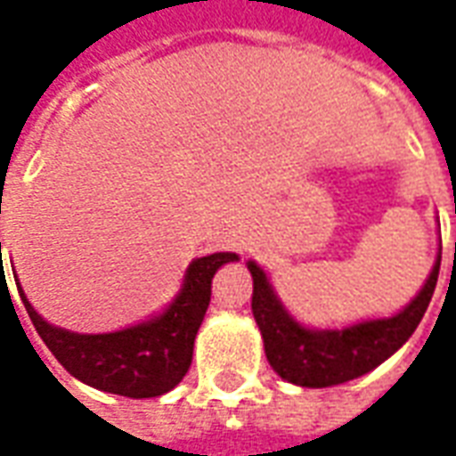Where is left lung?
<instances>
[{"label": "left lung", "mask_w": 456, "mask_h": 456, "mask_svg": "<svg viewBox=\"0 0 456 456\" xmlns=\"http://www.w3.org/2000/svg\"><path fill=\"white\" fill-rule=\"evenodd\" d=\"M440 261L442 247L425 286L401 313L325 330L297 322L273 290L266 271L256 261H248L247 266L254 278L251 313L264 337L268 363L283 381L303 388L339 386L373 371L398 352L420 325L437 286Z\"/></svg>", "instance_id": "obj_1"}]
</instances>
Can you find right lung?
Returning <instances> with one entry per match:
<instances>
[{"instance_id": "right-lung-1", "label": "right lung", "mask_w": 456, "mask_h": 456, "mask_svg": "<svg viewBox=\"0 0 456 456\" xmlns=\"http://www.w3.org/2000/svg\"><path fill=\"white\" fill-rule=\"evenodd\" d=\"M232 261H239L232 251L195 258L183 276L178 296L163 313L104 335H80L51 325L36 313L19 283L16 288L36 332L70 376L97 391L126 398H156L173 391L188 373L195 335L212 296V278L217 268Z\"/></svg>"}]
</instances>
